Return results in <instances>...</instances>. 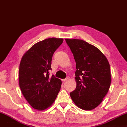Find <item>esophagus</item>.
Instances as JSON below:
<instances>
[{"mask_svg": "<svg viewBox=\"0 0 127 127\" xmlns=\"http://www.w3.org/2000/svg\"><path fill=\"white\" fill-rule=\"evenodd\" d=\"M68 79H69V78L67 77V78H65V79H63V80H62V81H63V82H65V81H67V80H68Z\"/></svg>", "mask_w": 127, "mask_h": 127, "instance_id": "esophagus-1", "label": "esophagus"}]
</instances>
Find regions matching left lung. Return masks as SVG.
Returning a JSON list of instances; mask_svg holds the SVG:
<instances>
[{
    "instance_id": "1",
    "label": "left lung",
    "mask_w": 127,
    "mask_h": 127,
    "mask_svg": "<svg viewBox=\"0 0 127 127\" xmlns=\"http://www.w3.org/2000/svg\"><path fill=\"white\" fill-rule=\"evenodd\" d=\"M65 41L76 63L75 89L70 93L74 103L84 110H91L101 103L110 89V64L97 47L83 40Z\"/></svg>"
}]
</instances>
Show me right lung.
<instances>
[{
  "mask_svg": "<svg viewBox=\"0 0 127 127\" xmlns=\"http://www.w3.org/2000/svg\"><path fill=\"white\" fill-rule=\"evenodd\" d=\"M63 38H49L32 46L22 56L19 83L22 94L33 108L39 111L51 106L60 90L62 81L49 75L52 56Z\"/></svg>",
  "mask_w": 127,
  "mask_h": 127,
  "instance_id": "right-lung-1",
  "label": "right lung"
}]
</instances>
